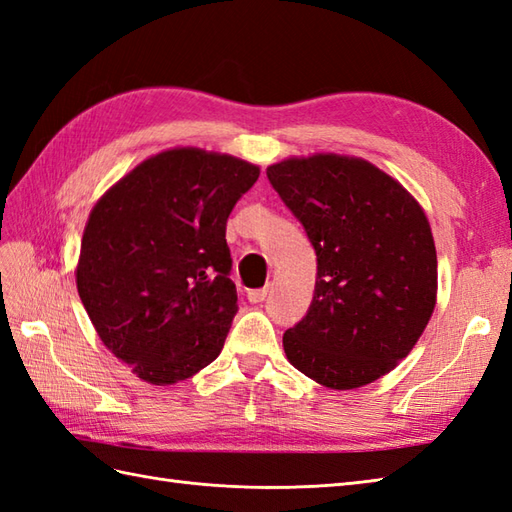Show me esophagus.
Instances as JSON below:
<instances>
[{
    "label": "esophagus",
    "mask_w": 512,
    "mask_h": 512,
    "mask_svg": "<svg viewBox=\"0 0 512 512\" xmlns=\"http://www.w3.org/2000/svg\"><path fill=\"white\" fill-rule=\"evenodd\" d=\"M268 295V288H257V290H248V301L250 303H262Z\"/></svg>",
    "instance_id": "34e87169"
}]
</instances>
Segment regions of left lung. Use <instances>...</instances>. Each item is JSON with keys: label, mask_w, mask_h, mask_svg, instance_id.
I'll list each match as a JSON object with an SVG mask.
<instances>
[{"label": "left lung", "mask_w": 512, "mask_h": 512, "mask_svg": "<svg viewBox=\"0 0 512 512\" xmlns=\"http://www.w3.org/2000/svg\"><path fill=\"white\" fill-rule=\"evenodd\" d=\"M266 176L317 253L310 310L284 334L290 365L330 389L374 383L413 350L436 308L427 215L363 158H286Z\"/></svg>", "instance_id": "obj_1"}]
</instances>
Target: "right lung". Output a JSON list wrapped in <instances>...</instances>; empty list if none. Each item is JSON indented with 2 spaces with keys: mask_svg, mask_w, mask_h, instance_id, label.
<instances>
[{
  "mask_svg": "<svg viewBox=\"0 0 512 512\" xmlns=\"http://www.w3.org/2000/svg\"><path fill=\"white\" fill-rule=\"evenodd\" d=\"M257 178L246 160L176 147L94 204L76 290L107 350L145 383H180L222 352L237 312L226 220Z\"/></svg>",
  "mask_w": 512,
  "mask_h": 512,
  "instance_id": "obj_1",
  "label": "right lung"
}]
</instances>
